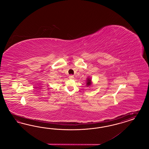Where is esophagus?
<instances>
[{
  "instance_id": "esophagus-1",
  "label": "esophagus",
  "mask_w": 149,
  "mask_h": 149,
  "mask_svg": "<svg viewBox=\"0 0 149 149\" xmlns=\"http://www.w3.org/2000/svg\"><path fill=\"white\" fill-rule=\"evenodd\" d=\"M74 77V75H70L69 77V78L70 79H72Z\"/></svg>"
}]
</instances>
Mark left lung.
<instances>
[{
    "label": "left lung",
    "mask_w": 149,
    "mask_h": 149,
    "mask_svg": "<svg viewBox=\"0 0 149 149\" xmlns=\"http://www.w3.org/2000/svg\"><path fill=\"white\" fill-rule=\"evenodd\" d=\"M87 82H86V85L88 87V86H90L91 85V79L90 78H87Z\"/></svg>",
    "instance_id": "left-lung-1"
}]
</instances>
